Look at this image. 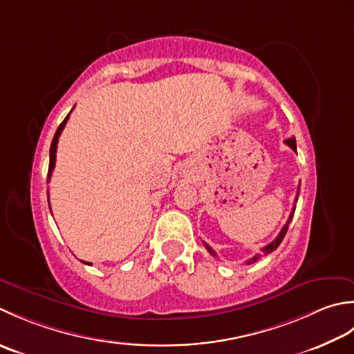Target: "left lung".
I'll list each match as a JSON object with an SVG mask.
<instances>
[{
    "mask_svg": "<svg viewBox=\"0 0 354 354\" xmlns=\"http://www.w3.org/2000/svg\"><path fill=\"white\" fill-rule=\"evenodd\" d=\"M284 142H286V145L290 147L293 151H297V140H295V137H290V139H287V140H284ZM298 194H299V192H298ZM295 201H298V196H297V198H295ZM293 214H295V206H293V209H292L290 215H288V220H287V223L284 225V227L281 229V232L278 234V236H277L275 240H273L272 243H269L268 246H264V248L261 249V255H268V254H272L273 250H277V248L279 246L281 241H283V238H284V236H286V234H287V229H288V225H290V221H292V218H293ZM203 244H205V248L207 249L209 254H211L214 258L217 257V254H215V250H214L211 246H209V244H206V243H203ZM261 255H255L254 258L249 259L248 264L257 261V259H258L259 257H261Z\"/></svg>",
    "mask_w": 354,
    "mask_h": 354,
    "instance_id": "1",
    "label": "left lung"
}]
</instances>
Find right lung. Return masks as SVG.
Masks as SVG:
<instances>
[{
	"instance_id": "obj_1",
	"label": "right lung",
	"mask_w": 354,
	"mask_h": 354,
	"mask_svg": "<svg viewBox=\"0 0 354 354\" xmlns=\"http://www.w3.org/2000/svg\"><path fill=\"white\" fill-rule=\"evenodd\" d=\"M70 113H71V111H70ZM70 113L67 114V118L62 120V124H61L59 127H57L56 133H55V136H53L52 145H50V163H48L47 183L50 182V178H52V172H53V169H55V162H56V149H57V140H59V136H61V133H62V129H64V127H66V124H67V120H68V118H70ZM47 194H48V191H47ZM48 207H50V198H48ZM85 264H88V263H85Z\"/></svg>"
}]
</instances>
